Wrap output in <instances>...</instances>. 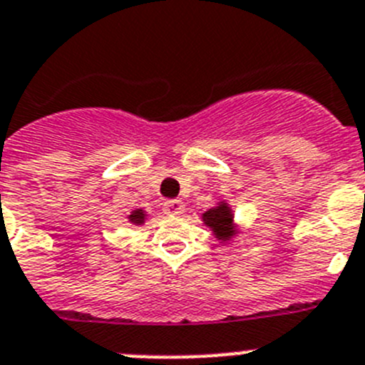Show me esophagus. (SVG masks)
Wrapping results in <instances>:
<instances>
[{
	"label": "esophagus",
	"mask_w": 365,
	"mask_h": 365,
	"mask_svg": "<svg viewBox=\"0 0 365 365\" xmlns=\"http://www.w3.org/2000/svg\"><path fill=\"white\" fill-rule=\"evenodd\" d=\"M163 212L165 214H182L183 212L182 200H165V202H163Z\"/></svg>",
	"instance_id": "1"
}]
</instances>
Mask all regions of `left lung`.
<instances>
[{
	"instance_id": "left-lung-1",
	"label": "left lung",
	"mask_w": 365,
	"mask_h": 365,
	"mask_svg": "<svg viewBox=\"0 0 365 365\" xmlns=\"http://www.w3.org/2000/svg\"><path fill=\"white\" fill-rule=\"evenodd\" d=\"M203 221H205L207 227H210L216 232V237H220V240H229L236 234L232 227V214L225 203L207 210L203 214Z\"/></svg>"
}]
</instances>
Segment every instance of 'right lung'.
Wrapping results in <instances>:
<instances>
[{
	"label": "right lung",
	"mask_w": 365,
	"mask_h": 365,
	"mask_svg": "<svg viewBox=\"0 0 365 365\" xmlns=\"http://www.w3.org/2000/svg\"><path fill=\"white\" fill-rule=\"evenodd\" d=\"M144 217H145V214L142 212L140 209H138V210H135V212H131V216H129V221H131V223H135V225H142V223H144Z\"/></svg>",
	"instance_id": "add662e5"
}]
</instances>
